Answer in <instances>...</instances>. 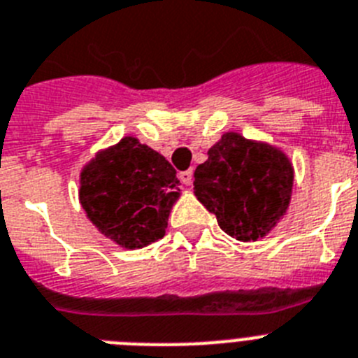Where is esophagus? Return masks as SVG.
I'll list each match as a JSON object with an SVG mask.
<instances>
[{
    "instance_id": "34e87169",
    "label": "esophagus",
    "mask_w": 358,
    "mask_h": 358,
    "mask_svg": "<svg viewBox=\"0 0 358 358\" xmlns=\"http://www.w3.org/2000/svg\"><path fill=\"white\" fill-rule=\"evenodd\" d=\"M178 176H180V180H182L183 185H191V183H192V171L191 169L182 171Z\"/></svg>"
}]
</instances>
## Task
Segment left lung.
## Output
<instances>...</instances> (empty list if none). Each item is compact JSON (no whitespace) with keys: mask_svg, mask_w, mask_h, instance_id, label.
<instances>
[{"mask_svg":"<svg viewBox=\"0 0 358 358\" xmlns=\"http://www.w3.org/2000/svg\"><path fill=\"white\" fill-rule=\"evenodd\" d=\"M194 171V192L223 232L256 241L275 225L290 201L294 169L272 145L227 133Z\"/></svg>","mask_w":358,"mask_h":358,"instance_id":"obj_1","label":"left lung"}]
</instances>
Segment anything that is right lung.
Instances as JSON below:
<instances>
[{
    "label": "right lung",
    "mask_w": 358,
    "mask_h": 358,
    "mask_svg": "<svg viewBox=\"0 0 358 358\" xmlns=\"http://www.w3.org/2000/svg\"><path fill=\"white\" fill-rule=\"evenodd\" d=\"M180 180L166 158L126 136L97 155L80 175V203L99 231L126 248L166 236Z\"/></svg>",
    "instance_id": "right-lung-1"
}]
</instances>
